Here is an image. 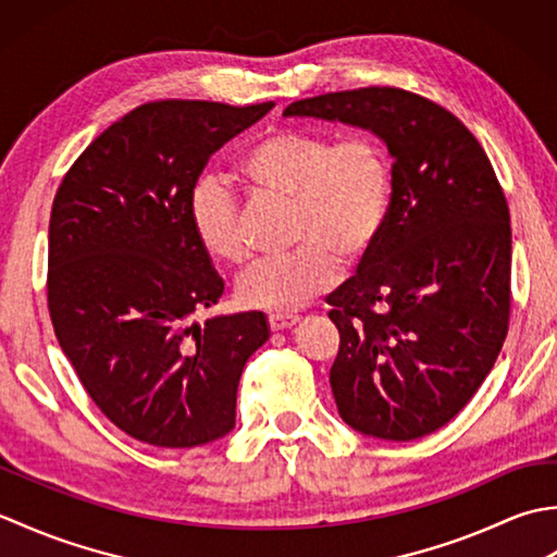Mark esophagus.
Instances as JSON below:
<instances>
[{
  "label": "esophagus",
  "instance_id": "1",
  "mask_svg": "<svg viewBox=\"0 0 557 557\" xmlns=\"http://www.w3.org/2000/svg\"><path fill=\"white\" fill-rule=\"evenodd\" d=\"M268 323H270L272 333H280V330H287V327L297 325L299 318H297V315H277V313H272V315L268 318Z\"/></svg>",
  "mask_w": 557,
  "mask_h": 557
}]
</instances>
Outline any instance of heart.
Returning a JSON list of instances; mask_svg holds the SVG:
<instances>
[{
  "label": "heart",
  "instance_id": "heart-1",
  "mask_svg": "<svg viewBox=\"0 0 557 557\" xmlns=\"http://www.w3.org/2000/svg\"><path fill=\"white\" fill-rule=\"evenodd\" d=\"M236 172L253 191L292 203V239L301 246L258 260L236 282L242 306L277 315L337 285L339 258L354 263L369 251L393 198L387 152L369 136L333 144L306 128H280L248 146ZM191 227L210 258L232 265L246 258L242 208L230 186L208 180L194 188Z\"/></svg>",
  "mask_w": 557,
  "mask_h": 557
}]
</instances>
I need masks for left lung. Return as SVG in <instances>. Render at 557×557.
<instances>
[{"mask_svg":"<svg viewBox=\"0 0 557 557\" xmlns=\"http://www.w3.org/2000/svg\"><path fill=\"white\" fill-rule=\"evenodd\" d=\"M371 132L393 158V198L359 275L327 297L339 351L330 387L363 435L413 441L441 429L486 381L510 323V210L474 134L399 88L292 102Z\"/></svg>","mask_w":557,"mask_h":557,"instance_id":"obj_1","label":"left lung"}]
</instances>
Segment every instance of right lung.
Wrapping results in <instances>:
<instances>
[{"instance_id":"1","label":"right lung","mask_w":557,"mask_h":557,"mask_svg":"<svg viewBox=\"0 0 557 557\" xmlns=\"http://www.w3.org/2000/svg\"><path fill=\"white\" fill-rule=\"evenodd\" d=\"M275 102L160 100L81 152L54 196L47 306L64 357L116 429L158 447L227 435L265 313L194 315L224 282L191 227V196L215 150Z\"/></svg>"}]
</instances>
